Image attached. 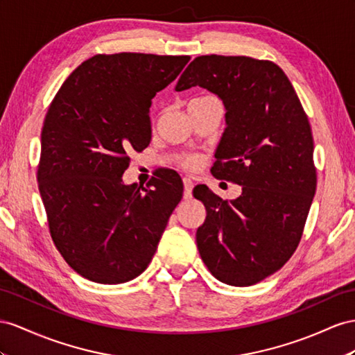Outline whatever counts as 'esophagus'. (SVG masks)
Returning a JSON list of instances; mask_svg holds the SVG:
<instances>
[{
  "mask_svg": "<svg viewBox=\"0 0 355 355\" xmlns=\"http://www.w3.org/2000/svg\"><path fill=\"white\" fill-rule=\"evenodd\" d=\"M183 186H184V199L192 198V190H193V181L189 177L183 178Z\"/></svg>",
  "mask_w": 355,
  "mask_h": 355,
  "instance_id": "esophagus-1",
  "label": "esophagus"
}]
</instances>
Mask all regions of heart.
<instances>
[{"label":"heart","mask_w":355,"mask_h":355,"mask_svg":"<svg viewBox=\"0 0 355 355\" xmlns=\"http://www.w3.org/2000/svg\"><path fill=\"white\" fill-rule=\"evenodd\" d=\"M204 98H210V97H201V98H193L192 102H195V100H204ZM198 157L196 156H190V154H187V156H184V157H181V163H183V165L186 166V168H195L196 165H198Z\"/></svg>","instance_id":"b5f03b06"}]
</instances>
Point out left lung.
<instances>
[{"label":"left lung","instance_id":"obj_1","mask_svg":"<svg viewBox=\"0 0 355 355\" xmlns=\"http://www.w3.org/2000/svg\"><path fill=\"white\" fill-rule=\"evenodd\" d=\"M196 85L219 96L226 111L211 174L243 187L232 201L207 186L193 190L207 210L198 250L217 280L250 286L284 267L303 235L316 190L311 124L293 84L271 61L198 57L175 89Z\"/></svg>","mask_w":355,"mask_h":355}]
</instances>
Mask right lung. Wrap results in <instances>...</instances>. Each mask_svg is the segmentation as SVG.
<instances>
[{
    "label": "right lung",
    "instance_id": "1",
    "mask_svg": "<svg viewBox=\"0 0 355 355\" xmlns=\"http://www.w3.org/2000/svg\"><path fill=\"white\" fill-rule=\"evenodd\" d=\"M187 55L91 57L64 80L44 116L37 169L53 244L83 277L124 284L148 267L183 196L175 171L147 187L123 183L132 150L151 141L150 106Z\"/></svg>",
    "mask_w": 355,
    "mask_h": 355
}]
</instances>
